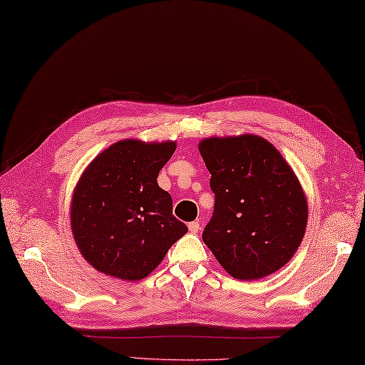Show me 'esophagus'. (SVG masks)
<instances>
[{
	"label": "esophagus",
	"instance_id": "obj_1",
	"mask_svg": "<svg viewBox=\"0 0 365 365\" xmlns=\"http://www.w3.org/2000/svg\"><path fill=\"white\" fill-rule=\"evenodd\" d=\"M188 229H190L191 234H197L199 229H200V224H199V221H192V222H190V224H188Z\"/></svg>",
	"mask_w": 365,
	"mask_h": 365
}]
</instances>
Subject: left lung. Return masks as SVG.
<instances>
[{
    "instance_id": "1",
    "label": "left lung",
    "mask_w": 365,
    "mask_h": 365,
    "mask_svg": "<svg viewBox=\"0 0 365 365\" xmlns=\"http://www.w3.org/2000/svg\"><path fill=\"white\" fill-rule=\"evenodd\" d=\"M215 212L204 243L242 281L273 274L297 252L307 226V199L289 163L257 135L212 136L199 143Z\"/></svg>"
}]
</instances>
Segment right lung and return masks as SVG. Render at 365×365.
<instances>
[{
	"label": "right lung",
	"mask_w": 365,
	"mask_h": 365,
	"mask_svg": "<svg viewBox=\"0 0 365 365\" xmlns=\"http://www.w3.org/2000/svg\"><path fill=\"white\" fill-rule=\"evenodd\" d=\"M175 149V141L122 139L83 170L71 202V226L81 255L100 273L144 279L188 232L157 182Z\"/></svg>",
	"instance_id": "obj_1"
}]
</instances>
